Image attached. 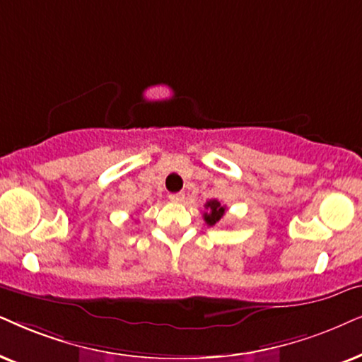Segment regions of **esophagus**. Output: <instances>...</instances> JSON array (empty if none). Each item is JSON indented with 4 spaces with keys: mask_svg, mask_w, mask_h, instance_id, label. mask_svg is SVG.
<instances>
[{
    "mask_svg": "<svg viewBox=\"0 0 362 362\" xmlns=\"http://www.w3.org/2000/svg\"><path fill=\"white\" fill-rule=\"evenodd\" d=\"M168 199H170L172 202H182V200L185 199V194H184V192H177V194L168 195Z\"/></svg>",
    "mask_w": 362,
    "mask_h": 362,
    "instance_id": "esophagus-1",
    "label": "esophagus"
}]
</instances>
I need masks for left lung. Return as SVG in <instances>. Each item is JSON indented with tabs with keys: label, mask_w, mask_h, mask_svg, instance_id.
Segmentation results:
<instances>
[{
	"label": "left lung",
	"mask_w": 362,
	"mask_h": 362,
	"mask_svg": "<svg viewBox=\"0 0 362 362\" xmlns=\"http://www.w3.org/2000/svg\"><path fill=\"white\" fill-rule=\"evenodd\" d=\"M205 209H207V212L204 214V221L207 226L214 227L215 223L221 222L223 214H226V205H222L218 200H209L207 204H205Z\"/></svg>",
	"instance_id": "left-lung-1"
}]
</instances>
